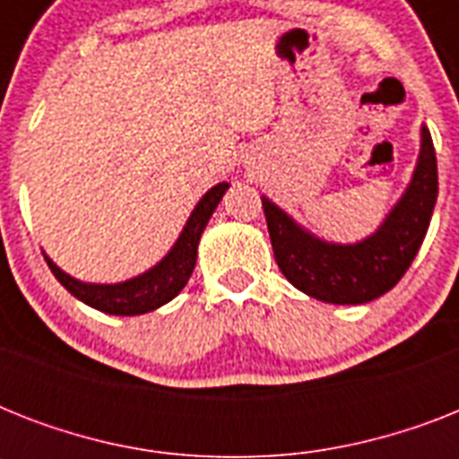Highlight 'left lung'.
Here are the masks:
<instances>
[{"instance_id":"obj_1","label":"left lung","mask_w":459,"mask_h":459,"mask_svg":"<svg viewBox=\"0 0 459 459\" xmlns=\"http://www.w3.org/2000/svg\"><path fill=\"white\" fill-rule=\"evenodd\" d=\"M420 157L405 193L371 236L357 243H331L262 195L273 257L290 283L328 305H364L385 295L417 257L438 197V166L427 126Z\"/></svg>"}]
</instances>
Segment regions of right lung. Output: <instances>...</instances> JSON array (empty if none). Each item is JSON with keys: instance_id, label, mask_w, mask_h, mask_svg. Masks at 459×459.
<instances>
[{"instance_id": "obj_1", "label": "right lung", "mask_w": 459, "mask_h": 459, "mask_svg": "<svg viewBox=\"0 0 459 459\" xmlns=\"http://www.w3.org/2000/svg\"><path fill=\"white\" fill-rule=\"evenodd\" d=\"M229 187L230 183H226V180L209 187L190 212L180 236L171 245V250L166 252L157 264L138 273V276H133V279L118 281V283H90V281L74 279L71 273L59 269L45 255L47 264L68 293L85 305L95 307L100 312L117 314V316L154 312L166 302H171L186 288L195 269V262H197V245H200L202 233L207 229L209 219H212Z\"/></svg>"}]
</instances>
